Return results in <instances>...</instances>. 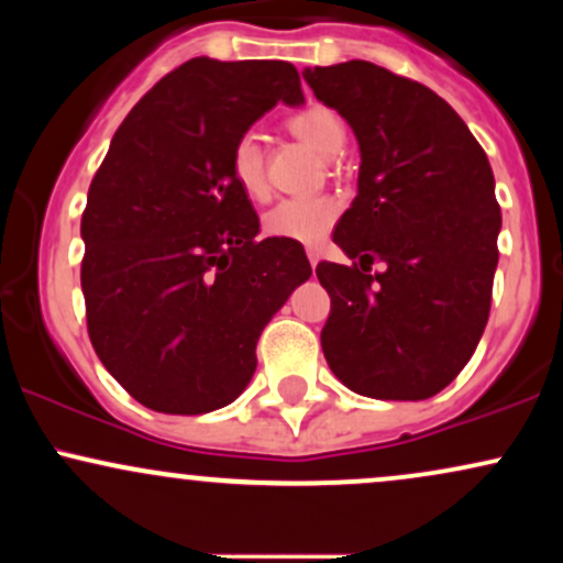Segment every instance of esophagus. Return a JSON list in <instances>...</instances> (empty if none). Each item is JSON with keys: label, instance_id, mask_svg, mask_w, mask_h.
<instances>
[{"label": "esophagus", "instance_id": "esophagus-1", "mask_svg": "<svg viewBox=\"0 0 563 563\" xmlns=\"http://www.w3.org/2000/svg\"><path fill=\"white\" fill-rule=\"evenodd\" d=\"M307 256H309V264H312V267H318V264H320V251L318 249H307Z\"/></svg>", "mask_w": 563, "mask_h": 563}]
</instances>
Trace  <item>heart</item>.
Here are the masks:
<instances>
[{
  "label": "heart",
  "mask_w": 563,
  "mask_h": 563,
  "mask_svg": "<svg viewBox=\"0 0 563 563\" xmlns=\"http://www.w3.org/2000/svg\"><path fill=\"white\" fill-rule=\"evenodd\" d=\"M288 129L325 158H335L344 151V121L325 106H309L290 115ZM230 172L249 198L262 200L267 196L260 134L245 132L238 137L230 153ZM335 217H339V203L333 198H286L264 214V232L296 243H320L331 232Z\"/></svg>",
  "instance_id": "1"
}]
</instances>
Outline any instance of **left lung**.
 Returning a JSON list of instances; mask_svg holds the SVG:
<instances>
[{
    "label": "left lung",
    "mask_w": 563,
    "mask_h": 563,
    "mask_svg": "<svg viewBox=\"0 0 563 563\" xmlns=\"http://www.w3.org/2000/svg\"><path fill=\"white\" fill-rule=\"evenodd\" d=\"M360 145L357 198L333 243L360 267L320 262L331 296L322 354L373 399H429L479 344L493 301L500 206L482 145L423 84L367 60L303 68ZM384 261V274L369 264Z\"/></svg>",
    "instance_id": "left-lung-1"
}]
</instances>
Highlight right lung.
Wrapping results in <instances>:
<instances>
[{
    "label": "right lung",
    "mask_w": 563,
    "mask_h": 563,
    "mask_svg": "<svg viewBox=\"0 0 563 563\" xmlns=\"http://www.w3.org/2000/svg\"><path fill=\"white\" fill-rule=\"evenodd\" d=\"M277 102H303L290 63L192 57L129 111L89 185V339L151 410L198 416L241 397L264 325L312 275L301 243L256 238L230 172L232 145Z\"/></svg>",
    "instance_id": "add662e5"
}]
</instances>
